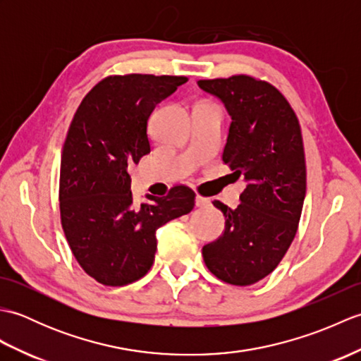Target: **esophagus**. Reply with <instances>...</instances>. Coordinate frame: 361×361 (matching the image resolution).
Segmentation results:
<instances>
[{"label": "esophagus", "instance_id": "1", "mask_svg": "<svg viewBox=\"0 0 361 361\" xmlns=\"http://www.w3.org/2000/svg\"><path fill=\"white\" fill-rule=\"evenodd\" d=\"M209 200L206 197H202V195H197L195 198V204L198 206V208H206V206H209Z\"/></svg>", "mask_w": 361, "mask_h": 361}]
</instances>
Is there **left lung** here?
Listing matches in <instances>:
<instances>
[{
    "label": "left lung",
    "mask_w": 361,
    "mask_h": 361,
    "mask_svg": "<svg viewBox=\"0 0 361 361\" xmlns=\"http://www.w3.org/2000/svg\"><path fill=\"white\" fill-rule=\"evenodd\" d=\"M231 114L224 163L247 188L225 216V231L203 247L208 270L226 283L247 287L270 274L293 242L305 197V155L295 110L270 82L248 74L203 79Z\"/></svg>",
    "instance_id": "8db88e82"
}]
</instances>
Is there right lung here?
<instances>
[{
    "label": "right lung",
    "instance_id": "obj_1",
    "mask_svg": "<svg viewBox=\"0 0 361 361\" xmlns=\"http://www.w3.org/2000/svg\"><path fill=\"white\" fill-rule=\"evenodd\" d=\"M186 82V75H109L74 113L60 161V221L82 270L102 286L141 279L155 259L157 229L194 209L195 192L185 185L135 204L128 175L150 153V113Z\"/></svg>",
    "mask_w": 361,
    "mask_h": 361
}]
</instances>
